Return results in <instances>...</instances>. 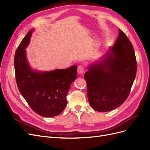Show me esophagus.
I'll use <instances>...</instances> for the list:
<instances>
[{"mask_svg": "<svg viewBox=\"0 0 150 150\" xmlns=\"http://www.w3.org/2000/svg\"><path fill=\"white\" fill-rule=\"evenodd\" d=\"M85 70V67L83 65H79L78 67V72L79 74H83Z\"/></svg>", "mask_w": 150, "mask_h": 150, "instance_id": "obj_1", "label": "esophagus"}]
</instances>
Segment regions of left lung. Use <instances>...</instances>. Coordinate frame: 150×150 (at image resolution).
Segmentation results:
<instances>
[{
	"mask_svg": "<svg viewBox=\"0 0 150 150\" xmlns=\"http://www.w3.org/2000/svg\"><path fill=\"white\" fill-rule=\"evenodd\" d=\"M88 69L84 77L88 100L94 110L111 111L126 100L137 74V62L132 44L121 29L104 60Z\"/></svg>",
	"mask_w": 150,
	"mask_h": 150,
	"instance_id": "1",
	"label": "left lung"
}]
</instances>
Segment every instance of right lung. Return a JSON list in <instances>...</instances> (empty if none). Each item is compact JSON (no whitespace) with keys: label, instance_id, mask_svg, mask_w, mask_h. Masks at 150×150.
I'll return each mask as SVG.
<instances>
[{"label":"right lung","instance_id":"right-lung-1","mask_svg":"<svg viewBox=\"0 0 150 150\" xmlns=\"http://www.w3.org/2000/svg\"><path fill=\"white\" fill-rule=\"evenodd\" d=\"M33 30L18 46L14 56L16 79L22 96L35 112L44 117L59 115L67 104L66 96L77 77V66L49 72L33 71L25 57V48Z\"/></svg>","mask_w":150,"mask_h":150}]
</instances>
